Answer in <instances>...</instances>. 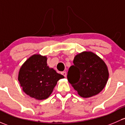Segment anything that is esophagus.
Listing matches in <instances>:
<instances>
[{"mask_svg":"<svg viewBox=\"0 0 125 125\" xmlns=\"http://www.w3.org/2000/svg\"><path fill=\"white\" fill-rule=\"evenodd\" d=\"M62 74L64 76V77H66V73L65 71L62 72Z\"/></svg>","mask_w":125,"mask_h":125,"instance_id":"1","label":"esophagus"}]
</instances>
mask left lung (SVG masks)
<instances>
[{
	"label": "left lung",
	"mask_w": 125,
	"mask_h": 125,
	"mask_svg": "<svg viewBox=\"0 0 125 125\" xmlns=\"http://www.w3.org/2000/svg\"><path fill=\"white\" fill-rule=\"evenodd\" d=\"M67 78L69 83L83 98L99 94L105 86L108 71L104 62L92 52H84L74 57Z\"/></svg>",
	"instance_id": "obj_1"
}]
</instances>
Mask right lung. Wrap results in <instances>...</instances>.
Instances as JSON below:
<instances>
[{"mask_svg": "<svg viewBox=\"0 0 125 125\" xmlns=\"http://www.w3.org/2000/svg\"><path fill=\"white\" fill-rule=\"evenodd\" d=\"M47 57L39 54L31 56L20 69L18 80L27 95L38 100L50 96L59 80L64 76L47 66Z\"/></svg>", "mask_w": 125, "mask_h": 125, "instance_id": "obj_1", "label": "right lung"}]
</instances>
